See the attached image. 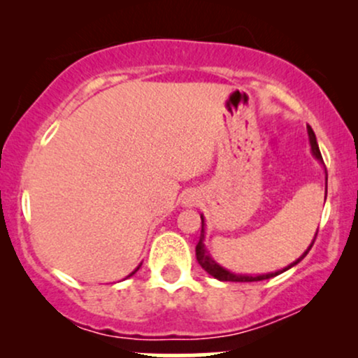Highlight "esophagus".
<instances>
[{"mask_svg": "<svg viewBox=\"0 0 358 358\" xmlns=\"http://www.w3.org/2000/svg\"><path fill=\"white\" fill-rule=\"evenodd\" d=\"M200 202V195L199 192L195 190H187L182 195V203L185 205V207H195L196 203Z\"/></svg>", "mask_w": 358, "mask_h": 358, "instance_id": "obj_1", "label": "esophagus"}]
</instances>
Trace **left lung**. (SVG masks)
<instances>
[{"label":"left lung","mask_w":358,"mask_h":358,"mask_svg":"<svg viewBox=\"0 0 358 358\" xmlns=\"http://www.w3.org/2000/svg\"><path fill=\"white\" fill-rule=\"evenodd\" d=\"M308 138H310L311 153H313V156H315L316 159H318L320 163H323L322 153H320L318 143H316V136H315V133H313V129H311V127H308ZM327 180H328V176H327ZM324 200H327V192H324ZM200 219H202V232H200V241H199V244H196V248H195V254H196V261H199V264L202 266V268L207 271V273L210 274V276H213L215 279H219V281H232V282H252V281H262V279H269V278L278 276L279 271H278V273L259 274V276H245V274H234V273H231V271L222 268L220 264H217V262L212 259L210 254L207 252V249H205V244H203V241H205L203 215H200ZM316 234H318V232H316ZM316 234H315V239H316ZM315 239H313V242H311V245L315 244ZM311 245L305 250V254H303L301 257H298L296 261H294L293 264L287 266L286 269H289V268H293V266H296L298 262L306 256L308 250L311 249ZM286 269H282V271H286ZM282 271H281V273H282Z\"/></svg>","instance_id":"left-lung-1"}]
</instances>
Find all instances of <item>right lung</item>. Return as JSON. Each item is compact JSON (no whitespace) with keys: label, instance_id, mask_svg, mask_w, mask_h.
<instances>
[{"label":"right lung","instance_id":"right-lung-1","mask_svg":"<svg viewBox=\"0 0 358 358\" xmlns=\"http://www.w3.org/2000/svg\"><path fill=\"white\" fill-rule=\"evenodd\" d=\"M139 268H141V264H139V266H138V268H136V269H134V271H133V273H131V274H129V276H133V274H134V273H136V271H138ZM129 276H127V278H129Z\"/></svg>","mask_w":358,"mask_h":358}]
</instances>
